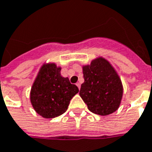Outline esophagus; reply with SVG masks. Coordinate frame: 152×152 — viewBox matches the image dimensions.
<instances>
[{
  "instance_id": "1",
  "label": "esophagus",
  "mask_w": 152,
  "mask_h": 152,
  "mask_svg": "<svg viewBox=\"0 0 152 152\" xmlns=\"http://www.w3.org/2000/svg\"><path fill=\"white\" fill-rule=\"evenodd\" d=\"M76 85L78 86V89H80V86H81V84H80V83H76Z\"/></svg>"
}]
</instances>
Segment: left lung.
Listing matches in <instances>:
<instances>
[{
    "label": "left lung",
    "mask_w": 152,
    "mask_h": 152,
    "mask_svg": "<svg viewBox=\"0 0 152 152\" xmlns=\"http://www.w3.org/2000/svg\"><path fill=\"white\" fill-rule=\"evenodd\" d=\"M84 82L79 95L92 113L107 116L119 108L123 86L118 72L103 57L93 59L83 66Z\"/></svg>",
    "instance_id": "8db88e82"
}]
</instances>
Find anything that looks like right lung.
Instances as JSON below:
<instances>
[{"label":"right lung","mask_w":152,"mask_h":152,"mask_svg":"<svg viewBox=\"0 0 152 152\" xmlns=\"http://www.w3.org/2000/svg\"><path fill=\"white\" fill-rule=\"evenodd\" d=\"M55 63H45L39 70L30 89V98L34 111L45 118L64 113L70 100L78 93V87L60 74Z\"/></svg>","instance_id":"1"}]
</instances>
